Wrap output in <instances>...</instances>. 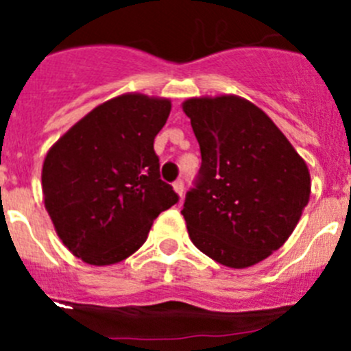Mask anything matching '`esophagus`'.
Here are the masks:
<instances>
[{"label":"esophagus","instance_id":"1","mask_svg":"<svg viewBox=\"0 0 351 351\" xmlns=\"http://www.w3.org/2000/svg\"><path fill=\"white\" fill-rule=\"evenodd\" d=\"M173 190H176V193H178L179 197H182V195H184V181H182V179L173 181Z\"/></svg>","mask_w":351,"mask_h":351}]
</instances>
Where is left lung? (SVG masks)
<instances>
[{
    "mask_svg": "<svg viewBox=\"0 0 351 351\" xmlns=\"http://www.w3.org/2000/svg\"><path fill=\"white\" fill-rule=\"evenodd\" d=\"M202 165L181 210L191 243L226 267L280 250L311 193L309 170L280 128L239 96L186 100Z\"/></svg>",
    "mask_w": 351,
    "mask_h": 351,
    "instance_id": "left-lung-1",
    "label": "left lung"
}]
</instances>
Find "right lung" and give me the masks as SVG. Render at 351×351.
<instances>
[{
  "instance_id": "obj_1",
  "label": "right lung",
  "mask_w": 351,
  "mask_h": 351,
  "mask_svg": "<svg viewBox=\"0 0 351 351\" xmlns=\"http://www.w3.org/2000/svg\"><path fill=\"white\" fill-rule=\"evenodd\" d=\"M170 101L123 95L105 101L51 147L42 170L45 209L64 246L86 263L133 255L158 214L179 202L160 179L154 137Z\"/></svg>"
}]
</instances>
